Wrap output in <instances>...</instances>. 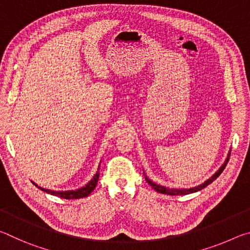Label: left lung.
Here are the masks:
<instances>
[{"instance_id": "obj_1", "label": "left lung", "mask_w": 250, "mask_h": 250, "mask_svg": "<svg viewBox=\"0 0 250 250\" xmlns=\"http://www.w3.org/2000/svg\"><path fill=\"white\" fill-rule=\"evenodd\" d=\"M229 155H230V151L228 152L227 158H226V160H225V162H224V163L222 164V167H219L218 170H217L216 172H215L214 174L209 177V179H207V180L204 182V183L197 185V186H195V188H166V186H162V185H160V184L154 183L153 181H151V180L149 179V177H147V176L146 175V173H145V177H146V180L147 183H149V184L151 185V188H153L154 191H156V192L162 193V194H167V195H186V194L195 193V192H197V191H201V189L205 188L207 185H209V184L211 183V182L216 180L217 177H218L219 175H221V173L224 171V168H225L226 164H227V162H228V160H229Z\"/></svg>"}]
</instances>
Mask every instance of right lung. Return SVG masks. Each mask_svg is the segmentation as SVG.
<instances>
[{
    "label": "right lung",
    "mask_w": 250,
    "mask_h": 250,
    "mask_svg": "<svg viewBox=\"0 0 250 250\" xmlns=\"http://www.w3.org/2000/svg\"><path fill=\"white\" fill-rule=\"evenodd\" d=\"M99 170H100V164L98 166V168H97V172L95 173V175L92 179L88 182V183L83 186V188H79L77 189H69V191H53V189H47L44 188H41V186L37 185L35 182H33V184L37 186L41 191L46 192L50 194V195H55L62 198H66V200H77V198H83V197H87L89 194L94 191L97 183H98L99 180Z\"/></svg>",
    "instance_id": "add662e5"
}]
</instances>
